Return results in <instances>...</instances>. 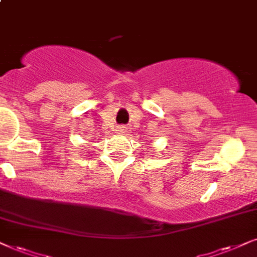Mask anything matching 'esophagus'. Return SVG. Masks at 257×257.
Wrapping results in <instances>:
<instances>
[{"mask_svg": "<svg viewBox=\"0 0 257 257\" xmlns=\"http://www.w3.org/2000/svg\"><path fill=\"white\" fill-rule=\"evenodd\" d=\"M116 132H117V134H123V133H125V126L124 125H118L117 128H116Z\"/></svg>", "mask_w": 257, "mask_h": 257, "instance_id": "1", "label": "esophagus"}]
</instances>
